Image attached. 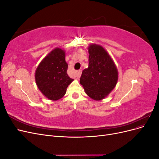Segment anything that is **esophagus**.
<instances>
[{
  "mask_svg": "<svg viewBox=\"0 0 159 159\" xmlns=\"http://www.w3.org/2000/svg\"><path fill=\"white\" fill-rule=\"evenodd\" d=\"M81 70L77 71V73H76V77H77V78L79 79V78H80V76H81Z\"/></svg>",
  "mask_w": 159,
  "mask_h": 159,
  "instance_id": "1",
  "label": "esophagus"
}]
</instances>
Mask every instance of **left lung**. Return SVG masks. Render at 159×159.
Segmentation results:
<instances>
[{"label": "left lung", "instance_id": "left-lung-1", "mask_svg": "<svg viewBox=\"0 0 159 159\" xmlns=\"http://www.w3.org/2000/svg\"><path fill=\"white\" fill-rule=\"evenodd\" d=\"M89 66L83 70L80 82L89 98L99 101L106 98L115 87L118 71L113 60L103 48L90 44Z\"/></svg>", "mask_w": 159, "mask_h": 159}]
</instances>
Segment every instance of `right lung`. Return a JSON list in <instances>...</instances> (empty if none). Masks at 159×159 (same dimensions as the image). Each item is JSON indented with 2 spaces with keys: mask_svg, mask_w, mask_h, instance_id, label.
Returning a JSON list of instances; mask_svg holds the SVG:
<instances>
[{
  "mask_svg": "<svg viewBox=\"0 0 159 159\" xmlns=\"http://www.w3.org/2000/svg\"><path fill=\"white\" fill-rule=\"evenodd\" d=\"M65 56L64 50L56 48L42 60L35 72L38 89L50 100L61 99L74 80L67 74L68 65L66 61Z\"/></svg>",
  "mask_w": 159,
  "mask_h": 159,
  "instance_id": "add662e5",
  "label": "right lung"
}]
</instances>
